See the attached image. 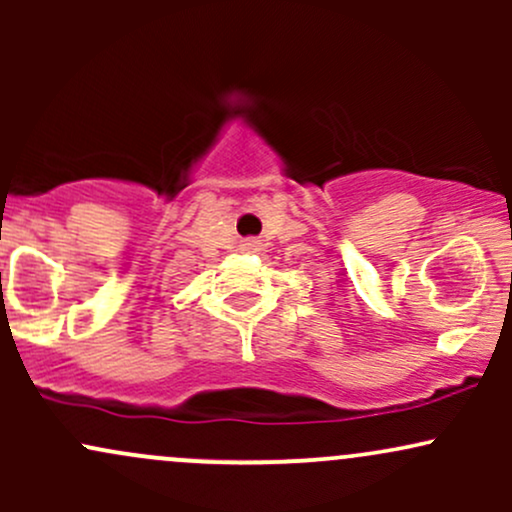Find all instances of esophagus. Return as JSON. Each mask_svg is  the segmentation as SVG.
I'll list each match as a JSON object with an SVG mask.
<instances>
[{
    "label": "esophagus",
    "mask_w": 512,
    "mask_h": 512,
    "mask_svg": "<svg viewBox=\"0 0 512 512\" xmlns=\"http://www.w3.org/2000/svg\"><path fill=\"white\" fill-rule=\"evenodd\" d=\"M243 248L245 250H260V243H257V240H245Z\"/></svg>",
    "instance_id": "esophagus-1"
}]
</instances>
